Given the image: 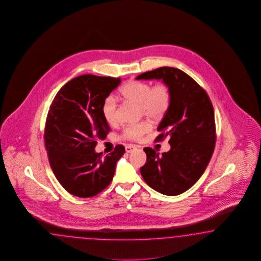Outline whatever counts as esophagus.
<instances>
[{"instance_id":"obj_1","label":"esophagus","mask_w":261,"mask_h":261,"mask_svg":"<svg viewBox=\"0 0 261 261\" xmlns=\"http://www.w3.org/2000/svg\"><path fill=\"white\" fill-rule=\"evenodd\" d=\"M138 147L137 146H135V145H127L126 147H125V149H126V152L127 153H130V152H133L134 150L135 149H137Z\"/></svg>"}]
</instances>
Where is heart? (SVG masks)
<instances>
[{"mask_svg":"<svg viewBox=\"0 0 261 261\" xmlns=\"http://www.w3.org/2000/svg\"><path fill=\"white\" fill-rule=\"evenodd\" d=\"M119 94L125 100L138 105L142 114L155 121L161 120L166 116L172 100L170 88L166 83H157L151 87L145 81H130L120 88ZM101 112L109 124L116 122V102L114 97L109 96L104 100ZM150 128L149 121H142L136 125L125 127L122 137L127 140H140Z\"/></svg>","mask_w":261,"mask_h":261,"instance_id":"heart-1","label":"heart"}]
</instances>
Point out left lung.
<instances>
[{"mask_svg": "<svg viewBox=\"0 0 261 261\" xmlns=\"http://www.w3.org/2000/svg\"><path fill=\"white\" fill-rule=\"evenodd\" d=\"M136 80H162L170 88L172 100L162 119L155 140L169 137L170 150L162 155L145 147L143 179L157 192L176 196L196 184L207 167L216 143L214 109L206 92L177 68L160 67Z\"/></svg>", "mask_w": 261, "mask_h": 261, "instance_id": "left-lung-1", "label": "left lung"}]
</instances>
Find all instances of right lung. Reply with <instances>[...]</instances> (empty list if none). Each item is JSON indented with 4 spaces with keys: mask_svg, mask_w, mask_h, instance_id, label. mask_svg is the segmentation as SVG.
<instances>
[{
    "mask_svg": "<svg viewBox=\"0 0 261 261\" xmlns=\"http://www.w3.org/2000/svg\"><path fill=\"white\" fill-rule=\"evenodd\" d=\"M120 79L83 74L60 89L48 112L44 142L56 178L69 193L90 198L111 184L125 147L102 158L94 147L110 132L101 107Z\"/></svg>",
    "mask_w": 261,
    "mask_h": 261,
    "instance_id": "right-lung-1",
    "label": "right lung"
}]
</instances>
